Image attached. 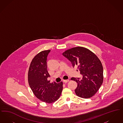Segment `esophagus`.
Listing matches in <instances>:
<instances>
[{"label":"esophagus","mask_w":123,"mask_h":123,"mask_svg":"<svg viewBox=\"0 0 123 123\" xmlns=\"http://www.w3.org/2000/svg\"><path fill=\"white\" fill-rule=\"evenodd\" d=\"M63 81V82H64V83H67V82H68L69 81V79H67V80H64Z\"/></svg>","instance_id":"34e87169"}]
</instances>
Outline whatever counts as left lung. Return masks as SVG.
<instances>
[{
  "mask_svg": "<svg viewBox=\"0 0 123 123\" xmlns=\"http://www.w3.org/2000/svg\"><path fill=\"white\" fill-rule=\"evenodd\" d=\"M63 55L70 61L73 67H77L82 75L81 80L79 78H71L77 84L75 90L76 95L84 99L93 96L103 81V69L99 59L88 48L82 47L68 49Z\"/></svg>",
  "mask_w": 123,
  "mask_h": 123,
  "instance_id": "obj_1",
  "label": "left lung"
}]
</instances>
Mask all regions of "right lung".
<instances>
[{
    "label": "right lung",
    "mask_w": 123,
    "mask_h": 123,
    "mask_svg": "<svg viewBox=\"0 0 123 123\" xmlns=\"http://www.w3.org/2000/svg\"><path fill=\"white\" fill-rule=\"evenodd\" d=\"M50 50L42 51L33 59L28 71L29 86L35 96L41 101L51 103L59 99L63 90V82L57 83L47 80V56Z\"/></svg>",
    "instance_id": "1"
}]
</instances>
